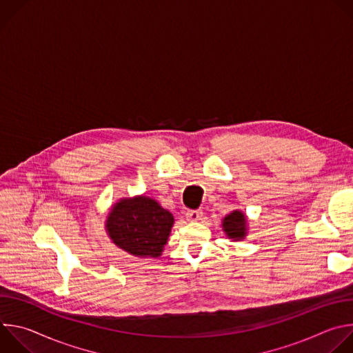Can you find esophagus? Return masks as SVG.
Listing matches in <instances>:
<instances>
[{
    "label": "esophagus",
    "mask_w": 353,
    "mask_h": 353,
    "mask_svg": "<svg viewBox=\"0 0 353 353\" xmlns=\"http://www.w3.org/2000/svg\"><path fill=\"white\" fill-rule=\"evenodd\" d=\"M185 216H187L188 221L195 222V221H199L201 216H203V211H201V210H190V211H187Z\"/></svg>",
    "instance_id": "esophagus-1"
}]
</instances>
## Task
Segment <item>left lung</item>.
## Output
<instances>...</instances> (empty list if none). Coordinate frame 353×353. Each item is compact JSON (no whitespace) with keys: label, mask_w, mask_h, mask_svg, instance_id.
Here are the masks:
<instances>
[{"label":"left lung","mask_w":353,"mask_h":353,"mask_svg":"<svg viewBox=\"0 0 353 353\" xmlns=\"http://www.w3.org/2000/svg\"><path fill=\"white\" fill-rule=\"evenodd\" d=\"M223 230L230 239L241 240L245 236V216L239 212L233 211L223 219Z\"/></svg>","instance_id":"1"}]
</instances>
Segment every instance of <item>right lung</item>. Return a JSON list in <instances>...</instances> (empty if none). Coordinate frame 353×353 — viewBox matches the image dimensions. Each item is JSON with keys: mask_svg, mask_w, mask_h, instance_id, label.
<instances>
[{"mask_svg": "<svg viewBox=\"0 0 353 353\" xmlns=\"http://www.w3.org/2000/svg\"><path fill=\"white\" fill-rule=\"evenodd\" d=\"M173 215L155 199L138 196L121 199L108 216L113 243L137 257L157 259L162 254L173 226Z\"/></svg>", "mask_w": 353, "mask_h": 353, "instance_id": "1", "label": "right lung"}]
</instances>
